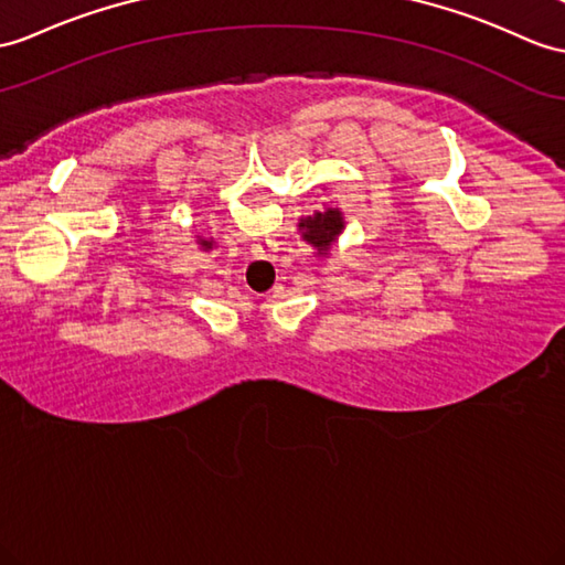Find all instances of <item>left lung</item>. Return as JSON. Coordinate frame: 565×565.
I'll return each mask as SVG.
<instances>
[{"mask_svg": "<svg viewBox=\"0 0 565 565\" xmlns=\"http://www.w3.org/2000/svg\"><path fill=\"white\" fill-rule=\"evenodd\" d=\"M299 227L305 230V239L313 246H319V252H326L330 242L338 237L342 230V215L338 209H328L323 213H316L309 220H301Z\"/></svg>", "mask_w": 565, "mask_h": 565, "instance_id": "8db88e82", "label": "left lung"}]
</instances>
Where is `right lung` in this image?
<instances>
[{"instance_id":"right-lung-1","label":"right lung","mask_w":565,"mask_h":565,"mask_svg":"<svg viewBox=\"0 0 565 565\" xmlns=\"http://www.w3.org/2000/svg\"><path fill=\"white\" fill-rule=\"evenodd\" d=\"M203 246H205V249H211V242H201Z\"/></svg>"}]
</instances>
